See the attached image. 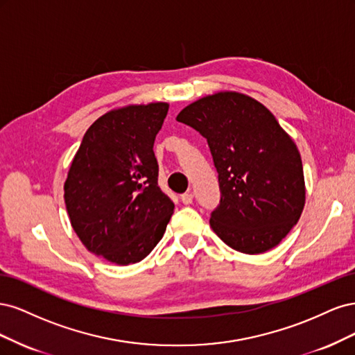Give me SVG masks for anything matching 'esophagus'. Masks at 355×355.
Segmentation results:
<instances>
[{"instance_id":"34e87169","label":"esophagus","mask_w":355,"mask_h":355,"mask_svg":"<svg viewBox=\"0 0 355 355\" xmlns=\"http://www.w3.org/2000/svg\"><path fill=\"white\" fill-rule=\"evenodd\" d=\"M180 200H182V202L188 206V204H191L192 200H194V196H192V192H185V194L180 196Z\"/></svg>"}]
</instances>
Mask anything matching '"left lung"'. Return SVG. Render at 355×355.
<instances>
[{"label": "left lung", "mask_w": 355, "mask_h": 355, "mask_svg": "<svg viewBox=\"0 0 355 355\" xmlns=\"http://www.w3.org/2000/svg\"><path fill=\"white\" fill-rule=\"evenodd\" d=\"M207 139L220 202L210 227L231 249L257 254L280 244L305 206L302 159L275 116L250 96L219 92L176 116Z\"/></svg>", "instance_id": "obj_1"}]
</instances>
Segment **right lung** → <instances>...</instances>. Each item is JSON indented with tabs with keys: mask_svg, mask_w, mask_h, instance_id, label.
I'll list each match as a JSON object with an SVG mask.
<instances>
[{
	"mask_svg": "<svg viewBox=\"0 0 355 355\" xmlns=\"http://www.w3.org/2000/svg\"><path fill=\"white\" fill-rule=\"evenodd\" d=\"M168 103L128 105L85 132L65 182V204L87 250L116 265L141 262L163 239L175 204L158 187L154 141Z\"/></svg>",
	"mask_w": 355,
	"mask_h": 355,
	"instance_id": "add662e5",
	"label": "right lung"
}]
</instances>
